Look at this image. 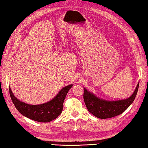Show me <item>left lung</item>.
Returning <instances> with one entry per match:
<instances>
[{"instance_id": "obj_1", "label": "left lung", "mask_w": 148, "mask_h": 148, "mask_svg": "<svg viewBox=\"0 0 148 148\" xmlns=\"http://www.w3.org/2000/svg\"><path fill=\"white\" fill-rule=\"evenodd\" d=\"M139 85V83H138L134 93L129 98L117 101H107L100 99L84 88V101L88 111L97 118L106 119L114 117L122 114L134 102Z\"/></svg>"}]
</instances>
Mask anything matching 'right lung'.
<instances>
[{"label":"right lung","instance_id":"add662e5","mask_svg":"<svg viewBox=\"0 0 148 148\" xmlns=\"http://www.w3.org/2000/svg\"><path fill=\"white\" fill-rule=\"evenodd\" d=\"M72 84L65 86L60 90L54 99L40 105H30L20 101L14 96L10 87L9 93L15 108L21 114L32 120L47 123L56 119L61 114L65 97Z\"/></svg>","mask_w":148,"mask_h":148}]
</instances>
